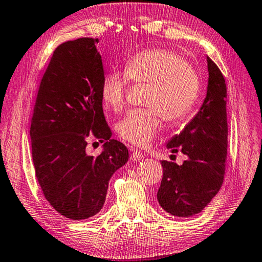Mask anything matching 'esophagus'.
Listing matches in <instances>:
<instances>
[{
  "instance_id": "esophagus-1",
  "label": "esophagus",
  "mask_w": 262,
  "mask_h": 262,
  "mask_svg": "<svg viewBox=\"0 0 262 262\" xmlns=\"http://www.w3.org/2000/svg\"><path fill=\"white\" fill-rule=\"evenodd\" d=\"M130 150H131V157H130V159L132 160V161H139V160L143 158V154H141V152L140 150H138V149H136V148H130Z\"/></svg>"
}]
</instances>
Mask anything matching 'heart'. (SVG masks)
<instances>
[{
  "label": "heart",
  "mask_w": 262,
  "mask_h": 262,
  "mask_svg": "<svg viewBox=\"0 0 262 262\" xmlns=\"http://www.w3.org/2000/svg\"><path fill=\"white\" fill-rule=\"evenodd\" d=\"M128 79L136 84H148L147 109L126 113L116 130L123 140L132 145L147 146L162 126V117L177 124L186 117L198 99L200 79L196 71L180 54L170 49H146L132 56L124 72H110L101 86L104 104L119 112L125 104Z\"/></svg>",
  "instance_id": "1"
}]
</instances>
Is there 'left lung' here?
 <instances>
[{"mask_svg": "<svg viewBox=\"0 0 262 262\" xmlns=\"http://www.w3.org/2000/svg\"><path fill=\"white\" fill-rule=\"evenodd\" d=\"M207 94L198 114L167 148L182 152V166L163 160L158 201L167 213L190 217L200 213L222 186L228 149L227 85L221 70L207 57ZM172 157V155H171Z\"/></svg>", "mask_w": 262, "mask_h": 262, "instance_id": "left-lung-1", "label": "left lung"}]
</instances>
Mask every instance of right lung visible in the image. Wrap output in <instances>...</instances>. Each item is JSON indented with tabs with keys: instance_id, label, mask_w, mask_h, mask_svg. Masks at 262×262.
I'll use <instances>...</instances> for the list:
<instances>
[{
	"instance_id": "right-lung-1",
	"label": "right lung",
	"mask_w": 262,
	"mask_h": 262,
	"mask_svg": "<svg viewBox=\"0 0 262 262\" xmlns=\"http://www.w3.org/2000/svg\"><path fill=\"white\" fill-rule=\"evenodd\" d=\"M99 39L61 43L41 79L31 119L32 159L45 198L70 220H85L103 207L114 172L127 162L128 150L112 139L101 86ZM92 138L104 142L98 157L87 155Z\"/></svg>"
}]
</instances>
